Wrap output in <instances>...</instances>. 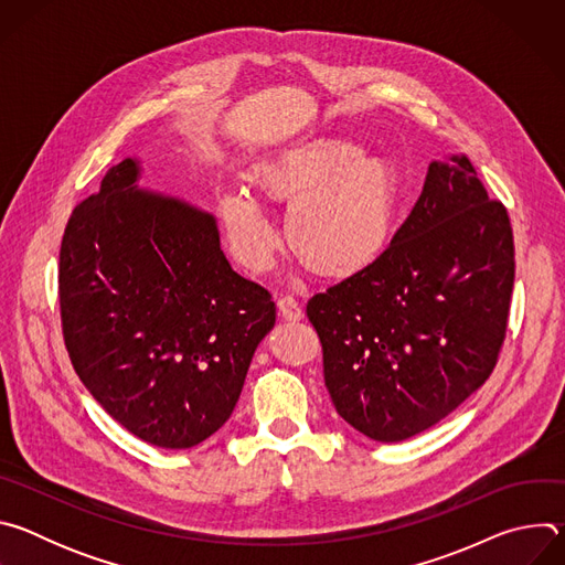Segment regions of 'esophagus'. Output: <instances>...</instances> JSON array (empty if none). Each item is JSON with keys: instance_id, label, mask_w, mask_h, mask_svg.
Wrapping results in <instances>:
<instances>
[{"instance_id": "34e87169", "label": "esophagus", "mask_w": 565, "mask_h": 565, "mask_svg": "<svg viewBox=\"0 0 565 565\" xmlns=\"http://www.w3.org/2000/svg\"><path fill=\"white\" fill-rule=\"evenodd\" d=\"M277 308H279V315L286 319V321H299L303 317V310L299 306V301L290 295H281L277 299Z\"/></svg>"}]
</instances>
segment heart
<instances>
[{
  "label": "heart",
  "mask_w": 565,
  "mask_h": 565,
  "mask_svg": "<svg viewBox=\"0 0 565 565\" xmlns=\"http://www.w3.org/2000/svg\"><path fill=\"white\" fill-rule=\"evenodd\" d=\"M253 185L290 205L286 238L297 262L321 279H351L386 250L397 214V177L382 158L351 140H321L281 149L250 166ZM216 216L234 259L266 270L279 234L246 188L216 199Z\"/></svg>",
  "instance_id": "1"
}]
</instances>
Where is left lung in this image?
I'll list each match as a JSON object with an SVG mask.
<instances>
[{"label": "left lung", "instance_id": "8db88e82", "mask_svg": "<svg viewBox=\"0 0 565 565\" xmlns=\"http://www.w3.org/2000/svg\"><path fill=\"white\" fill-rule=\"evenodd\" d=\"M512 286L508 210L467 156L431 160L384 255L306 306L338 414L377 443L440 423L494 371Z\"/></svg>", "mask_w": 565, "mask_h": 565}]
</instances>
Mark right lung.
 Listing matches in <instances>:
<instances>
[{"instance_id":"obj_1","label":"right lung","mask_w":565,"mask_h":565,"mask_svg":"<svg viewBox=\"0 0 565 565\" xmlns=\"http://www.w3.org/2000/svg\"><path fill=\"white\" fill-rule=\"evenodd\" d=\"M125 158L79 203L60 248V312L75 373L129 434L190 449L232 416L275 301L227 264L216 218L136 185Z\"/></svg>"}]
</instances>
